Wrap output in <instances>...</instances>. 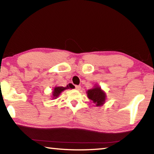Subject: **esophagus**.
Returning <instances> with one entry per match:
<instances>
[{
    "instance_id": "obj_1",
    "label": "esophagus",
    "mask_w": 154,
    "mask_h": 154,
    "mask_svg": "<svg viewBox=\"0 0 154 154\" xmlns=\"http://www.w3.org/2000/svg\"><path fill=\"white\" fill-rule=\"evenodd\" d=\"M75 89L77 90H81V86L80 85H75Z\"/></svg>"
}]
</instances>
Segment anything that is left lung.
Listing matches in <instances>:
<instances>
[{"label": "left lung", "instance_id": "obj_1", "mask_svg": "<svg viewBox=\"0 0 154 154\" xmlns=\"http://www.w3.org/2000/svg\"><path fill=\"white\" fill-rule=\"evenodd\" d=\"M87 94L88 98L92 100L96 106H100L105 103L106 95L105 92L101 90L100 88L96 87L93 89L89 90L87 92Z\"/></svg>", "mask_w": 154, "mask_h": 154}]
</instances>
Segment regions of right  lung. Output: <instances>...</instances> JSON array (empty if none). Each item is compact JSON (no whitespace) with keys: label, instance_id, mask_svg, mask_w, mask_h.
I'll return each mask as SVG.
<instances>
[{"label":"right lung","instance_id":"right-lung-1","mask_svg":"<svg viewBox=\"0 0 154 154\" xmlns=\"http://www.w3.org/2000/svg\"><path fill=\"white\" fill-rule=\"evenodd\" d=\"M69 88H71L69 85H66V87H56L54 88V90L53 91V96H54V98H56L57 97H58V96L60 95V94L62 91H64V90H66V89H69Z\"/></svg>","mask_w":154,"mask_h":154}]
</instances>
